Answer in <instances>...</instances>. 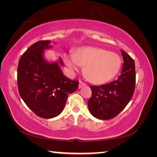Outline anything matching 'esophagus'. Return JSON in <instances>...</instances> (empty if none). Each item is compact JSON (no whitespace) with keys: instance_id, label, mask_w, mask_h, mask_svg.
<instances>
[{"instance_id":"obj_1","label":"esophagus","mask_w":157,"mask_h":157,"mask_svg":"<svg viewBox=\"0 0 157 157\" xmlns=\"http://www.w3.org/2000/svg\"><path fill=\"white\" fill-rule=\"evenodd\" d=\"M86 86V84H85L84 83V82H79L78 88H79V89H81V88H82V87H84V86Z\"/></svg>"}]
</instances>
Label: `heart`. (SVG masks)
I'll use <instances>...</instances> for the list:
<instances>
[{
  "instance_id": "obj_1",
  "label": "heart",
  "mask_w": 157,
  "mask_h": 157,
  "mask_svg": "<svg viewBox=\"0 0 157 157\" xmlns=\"http://www.w3.org/2000/svg\"><path fill=\"white\" fill-rule=\"evenodd\" d=\"M63 61L71 75L84 66V73L94 84H104L118 74L121 59L116 52L98 47L86 46L77 49L73 54H65Z\"/></svg>"
}]
</instances>
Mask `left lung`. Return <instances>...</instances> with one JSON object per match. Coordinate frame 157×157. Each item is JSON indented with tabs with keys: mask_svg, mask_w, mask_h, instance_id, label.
I'll use <instances>...</instances> for the list:
<instances>
[{
	"mask_svg": "<svg viewBox=\"0 0 157 157\" xmlns=\"http://www.w3.org/2000/svg\"><path fill=\"white\" fill-rule=\"evenodd\" d=\"M123 58L122 73L117 80L100 86H91V98L88 107L93 116L100 120H109L123 111L131 100L136 84L135 63L121 50Z\"/></svg>",
	"mask_w": 157,
	"mask_h": 157,
	"instance_id": "obj_1",
	"label": "left lung"
}]
</instances>
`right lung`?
I'll use <instances>...</instances> for the list:
<instances>
[{
  "label": "right lung",
  "mask_w": 157,
  "mask_h": 157,
  "mask_svg": "<svg viewBox=\"0 0 157 157\" xmlns=\"http://www.w3.org/2000/svg\"><path fill=\"white\" fill-rule=\"evenodd\" d=\"M51 41H39L23 53L18 62L17 82L20 96L39 117L55 118L62 112L69 94L78 87V81L63 75L62 58L48 62L45 50L52 48Z\"/></svg>",
  "instance_id": "right-lung-1"
}]
</instances>
